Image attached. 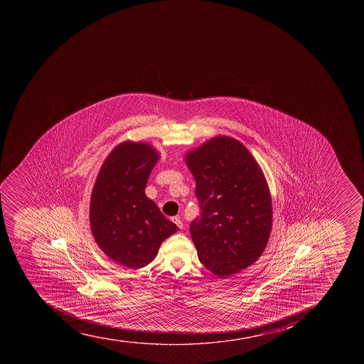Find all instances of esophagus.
Here are the masks:
<instances>
[{"label": "esophagus", "instance_id": "esophagus-1", "mask_svg": "<svg viewBox=\"0 0 364 364\" xmlns=\"http://www.w3.org/2000/svg\"><path fill=\"white\" fill-rule=\"evenodd\" d=\"M171 220H172L173 223L176 224V227L179 228V229H183V227H184V224H183L179 217H172Z\"/></svg>", "mask_w": 364, "mask_h": 364}]
</instances>
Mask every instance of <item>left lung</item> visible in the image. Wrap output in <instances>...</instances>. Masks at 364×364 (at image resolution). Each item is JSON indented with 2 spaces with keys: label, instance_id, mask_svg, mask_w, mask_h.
Returning <instances> with one entry per match:
<instances>
[{
  "label": "left lung",
  "instance_id": "8db88e82",
  "mask_svg": "<svg viewBox=\"0 0 364 364\" xmlns=\"http://www.w3.org/2000/svg\"><path fill=\"white\" fill-rule=\"evenodd\" d=\"M196 180L200 216L190 225L198 259L218 277H229L262 255L272 229L267 181L248 149L218 136L186 155Z\"/></svg>",
  "mask_w": 364,
  "mask_h": 364
}]
</instances>
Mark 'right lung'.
Listing matches in <instances>:
<instances>
[{
	"label": "right lung",
	"mask_w": 364,
	"mask_h": 364,
	"mask_svg": "<svg viewBox=\"0 0 364 364\" xmlns=\"http://www.w3.org/2000/svg\"><path fill=\"white\" fill-rule=\"evenodd\" d=\"M156 151L146 144H119L105 159L91 195L90 225L100 248L121 266L141 268L178 230L144 195Z\"/></svg>",
	"instance_id": "add662e5"
}]
</instances>
